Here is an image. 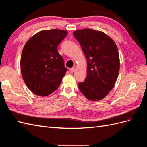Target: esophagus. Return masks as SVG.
<instances>
[{
  "instance_id": "esophagus-1",
  "label": "esophagus",
  "mask_w": 147,
  "mask_h": 147,
  "mask_svg": "<svg viewBox=\"0 0 147 147\" xmlns=\"http://www.w3.org/2000/svg\"><path fill=\"white\" fill-rule=\"evenodd\" d=\"M74 71H75V67H72V68H71L69 69V73H73L74 72Z\"/></svg>"
}]
</instances>
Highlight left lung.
Instances as JSON below:
<instances>
[{"label":"left lung","instance_id":"left-lung-1","mask_svg":"<svg viewBox=\"0 0 147 147\" xmlns=\"http://www.w3.org/2000/svg\"><path fill=\"white\" fill-rule=\"evenodd\" d=\"M87 59V76L80 82V91L89 100L104 99L114 88L120 69L117 47L102 32L86 28L74 31Z\"/></svg>","mask_w":147,"mask_h":147}]
</instances>
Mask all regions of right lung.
I'll list each match as a JSON object with an SVG mask.
<instances>
[{"mask_svg": "<svg viewBox=\"0 0 147 147\" xmlns=\"http://www.w3.org/2000/svg\"><path fill=\"white\" fill-rule=\"evenodd\" d=\"M67 34V32L59 29L43 30L25 43L20 59L21 73L25 84L35 94L50 95L61 84L67 69L58 46Z\"/></svg>", "mask_w": 147, "mask_h": 147, "instance_id": "obj_1", "label": "right lung"}]
</instances>
